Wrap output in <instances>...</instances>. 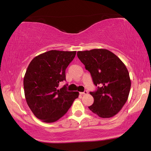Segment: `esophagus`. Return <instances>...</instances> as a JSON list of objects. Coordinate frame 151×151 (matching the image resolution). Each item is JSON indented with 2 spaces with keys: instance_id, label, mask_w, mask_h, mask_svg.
I'll use <instances>...</instances> for the list:
<instances>
[{
  "instance_id": "esophagus-1",
  "label": "esophagus",
  "mask_w": 151,
  "mask_h": 151,
  "mask_svg": "<svg viewBox=\"0 0 151 151\" xmlns=\"http://www.w3.org/2000/svg\"><path fill=\"white\" fill-rule=\"evenodd\" d=\"M80 94H81V95H87L88 94V91H84V92H80Z\"/></svg>"
}]
</instances>
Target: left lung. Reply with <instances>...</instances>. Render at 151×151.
I'll use <instances>...</instances> for the list:
<instances>
[{
    "instance_id": "left-lung-1",
    "label": "left lung",
    "mask_w": 151,
    "mask_h": 151,
    "mask_svg": "<svg viewBox=\"0 0 151 151\" xmlns=\"http://www.w3.org/2000/svg\"><path fill=\"white\" fill-rule=\"evenodd\" d=\"M77 56L90 73L97 90L90 92L94 102L89 109L102 118L119 112L129 98L131 81L124 63L104 49L78 51Z\"/></svg>"
}]
</instances>
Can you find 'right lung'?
Returning a JSON list of instances; mask_svg holds the SVG:
<instances>
[{
  "instance_id": "add662e5",
  "label": "right lung",
  "mask_w": 151,
  "mask_h": 151,
  "mask_svg": "<svg viewBox=\"0 0 151 151\" xmlns=\"http://www.w3.org/2000/svg\"><path fill=\"white\" fill-rule=\"evenodd\" d=\"M76 52L49 50L35 57L28 66L23 81L25 99L35 116L45 123L63 117L78 97V91H67L66 86L58 89Z\"/></svg>"
}]
</instances>
